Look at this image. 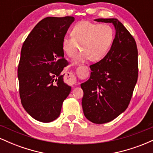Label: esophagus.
<instances>
[{
    "label": "esophagus",
    "instance_id": "34e87169",
    "mask_svg": "<svg viewBox=\"0 0 153 153\" xmlns=\"http://www.w3.org/2000/svg\"><path fill=\"white\" fill-rule=\"evenodd\" d=\"M68 82L71 85H74V84L76 83V78L71 73H69L68 75Z\"/></svg>",
    "mask_w": 153,
    "mask_h": 153
}]
</instances>
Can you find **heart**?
I'll return each instance as SVG.
<instances>
[{
  "instance_id": "1",
  "label": "heart",
  "mask_w": 153,
  "mask_h": 153,
  "mask_svg": "<svg viewBox=\"0 0 153 153\" xmlns=\"http://www.w3.org/2000/svg\"><path fill=\"white\" fill-rule=\"evenodd\" d=\"M72 37L62 39V50L69 57H73L79 50L73 63L84 62L88 59L92 62L103 59L111 47L115 37L113 28L108 24H98L90 22H81L75 24L71 31Z\"/></svg>"
}]
</instances>
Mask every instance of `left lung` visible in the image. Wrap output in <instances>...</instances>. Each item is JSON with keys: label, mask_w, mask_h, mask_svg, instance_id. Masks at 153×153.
Returning <instances> with one entry per match:
<instances>
[{"label": "left lung", "mask_w": 153, "mask_h": 153, "mask_svg": "<svg viewBox=\"0 0 153 153\" xmlns=\"http://www.w3.org/2000/svg\"><path fill=\"white\" fill-rule=\"evenodd\" d=\"M112 23L116 34L110 50L99 62L91 65L90 78L80 85L82 110L95 124L109 122L129 106L138 78L136 42L117 19H98Z\"/></svg>", "instance_id": "8db88e82"}]
</instances>
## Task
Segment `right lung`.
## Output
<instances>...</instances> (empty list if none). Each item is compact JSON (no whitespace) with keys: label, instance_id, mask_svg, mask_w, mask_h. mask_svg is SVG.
Wrapping results in <instances>:
<instances>
[{"label":"right lung","instance_id":"right-lung-1","mask_svg":"<svg viewBox=\"0 0 153 153\" xmlns=\"http://www.w3.org/2000/svg\"><path fill=\"white\" fill-rule=\"evenodd\" d=\"M73 16L47 17L34 26L24 41L18 67L19 94L26 111L42 122L55 120L71 87L63 81L62 39Z\"/></svg>","mask_w":153,"mask_h":153}]
</instances>
